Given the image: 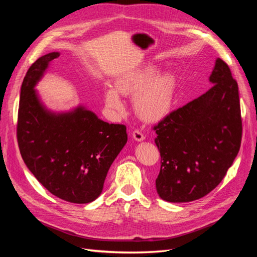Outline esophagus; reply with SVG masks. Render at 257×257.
Segmentation results:
<instances>
[{"label":"esophagus","mask_w":257,"mask_h":257,"mask_svg":"<svg viewBox=\"0 0 257 257\" xmlns=\"http://www.w3.org/2000/svg\"><path fill=\"white\" fill-rule=\"evenodd\" d=\"M133 138L136 142H143V141H145V135L139 130H135L133 132Z\"/></svg>","instance_id":"obj_1"}]
</instances>
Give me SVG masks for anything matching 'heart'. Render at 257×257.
Wrapping results in <instances>:
<instances>
[{
	"mask_svg": "<svg viewBox=\"0 0 257 257\" xmlns=\"http://www.w3.org/2000/svg\"><path fill=\"white\" fill-rule=\"evenodd\" d=\"M119 93L134 95L137 114L146 121H154L164 115L173 105L174 81L168 75L153 76L152 69H141L119 77L115 89H107L104 96L106 107L113 112L124 109Z\"/></svg>",
	"mask_w": 257,
	"mask_h": 257,
	"instance_id": "1",
	"label": "heart"
}]
</instances>
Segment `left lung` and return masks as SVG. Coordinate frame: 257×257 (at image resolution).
I'll return each instance as SVG.
<instances>
[{
    "label": "left lung",
    "mask_w": 257,
    "mask_h": 257,
    "mask_svg": "<svg viewBox=\"0 0 257 257\" xmlns=\"http://www.w3.org/2000/svg\"><path fill=\"white\" fill-rule=\"evenodd\" d=\"M212 87L170 112L154 126L161 153L155 180L159 196L170 203L199 199L215 189L240 149L242 122L237 81L217 58Z\"/></svg>",
    "instance_id": "left-lung-1"
}]
</instances>
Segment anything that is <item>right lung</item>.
Masks as SVG:
<instances>
[{
    "label": "right lung",
    "mask_w": 257,
    "mask_h": 257,
    "mask_svg": "<svg viewBox=\"0 0 257 257\" xmlns=\"http://www.w3.org/2000/svg\"><path fill=\"white\" fill-rule=\"evenodd\" d=\"M50 52L31 65L23 79L17 139L21 157L38 182L54 196L88 204L103 191L112 162L127 142L123 124H109L84 106L56 112L48 109L35 87L49 63Z\"/></svg>",
    "instance_id": "right-lung-1"
}]
</instances>
